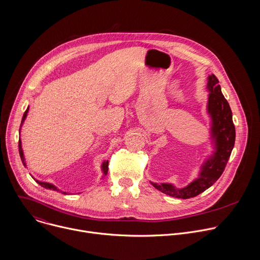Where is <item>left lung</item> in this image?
Listing matches in <instances>:
<instances>
[{"label":"left lung","mask_w":260,"mask_h":260,"mask_svg":"<svg viewBox=\"0 0 260 260\" xmlns=\"http://www.w3.org/2000/svg\"><path fill=\"white\" fill-rule=\"evenodd\" d=\"M210 90L208 101V112L212 118V137L215 141L214 155L203 166L198 179L188 186L177 189L171 184H156L153 186L159 191L177 199H190L204 192L220 178L223 173L236 141V128L233 122V113L229 102L221 92L217 77L212 74L208 78Z\"/></svg>","instance_id":"left-lung-1"}]
</instances>
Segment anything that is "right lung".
<instances>
[{
  "label": "right lung",
  "instance_id": "1",
  "mask_svg": "<svg viewBox=\"0 0 260 260\" xmlns=\"http://www.w3.org/2000/svg\"><path fill=\"white\" fill-rule=\"evenodd\" d=\"M27 111H28V108L25 110V112H24V114H23V117H22V120H21V124H20V126L22 125V123H23V121H24V119H25V117H26ZM18 150H19V155H20L21 161H22L23 166L25 167V161H24V156H23V152H22V149H21V141H20V140L18 141ZM102 169H103L104 174H105V175H107V173H108V160H107V161H105V162L103 164ZM36 182L38 183V184H40L42 187H44V188H46V189H52V190H55V191H59V189H57V188L54 186V185H52V184H50V183L41 182V181H38V180H36ZM60 192H61V191H60ZM62 193H64V194H66V192H62Z\"/></svg>",
  "mask_w": 260,
  "mask_h": 260
}]
</instances>
